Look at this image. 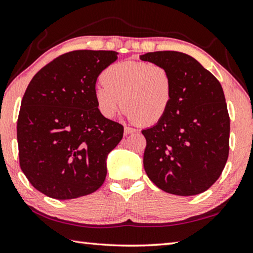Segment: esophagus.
Wrapping results in <instances>:
<instances>
[{"label":"esophagus","instance_id":"1","mask_svg":"<svg viewBox=\"0 0 253 253\" xmlns=\"http://www.w3.org/2000/svg\"><path fill=\"white\" fill-rule=\"evenodd\" d=\"M135 131H136L135 128H131V127H125V135L132 134V132H135Z\"/></svg>","mask_w":253,"mask_h":253}]
</instances>
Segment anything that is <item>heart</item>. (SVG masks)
Listing matches in <instances>:
<instances>
[{"label": "heart", "mask_w": 253, "mask_h": 253, "mask_svg": "<svg viewBox=\"0 0 253 253\" xmlns=\"http://www.w3.org/2000/svg\"><path fill=\"white\" fill-rule=\"evenodd\" d=\"M95 88L99 113L113 118L121 106L132 123L151 126L166 116L173 97V82L166 67L149 62L124 61L112 64L100 75Z\"/></svg>", "instance_id": "obj_1"}]
</instances>
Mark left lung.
<instances>
[{"label": "left lung", "mask_w": 253, "mask_h": 253, "mask_svg": "<svg viewBox=\"0 0 253 253\" xmlns=\"http://www.w3.org/2000/svg\"><path fill=\"white\" fill-rule=\"evenodd\" d=\"M140 59L166 67L173 82L166 116L141 131L147 176L168 194H201L218 180L229 156L230 117L221 84L185 53L163 50Z\"/></svg>", "instance_id": "1"}]
</instances>
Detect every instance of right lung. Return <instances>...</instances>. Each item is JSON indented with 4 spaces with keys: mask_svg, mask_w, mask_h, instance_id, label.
<instances>
[{
    "mask_svg": "<svg viewBox=\"0 0 253 253\" xmlns=\"http://www.w3.org/2000/svg\"><path fill=\"white\" fill-rule=\"evenodd\" d=\"M114 50H73L36 73L17 118L20 166L31 185L58 200L89 195L106 178L107 155L122 124L96 106L98 75L117 59Z\"/></svg>",
    "mask_w": 253,
    "mask_h": 253,
    "instance_id": "right-lung-1",
    "label": "right lung"
}]
</instances>
